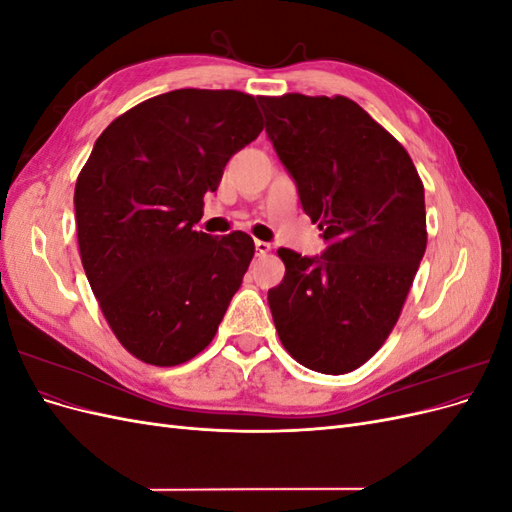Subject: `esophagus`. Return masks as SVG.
<instances>
[{
    "label": "esophagus",
    "mask_w": 512,
    "mask_h": 512,
    "mask_svg": "<svg viewBox=\"0 0 512 512\" xmlns=\"http://www.w3.org/2000/svg\"><path fill=\"white\" fill-rule=\"evenodd\" d=\"M254 247H256V256H267L271 252V245L267 241H254Z\"/></svg>",
    "instance_id": "1"
}]
</instances>
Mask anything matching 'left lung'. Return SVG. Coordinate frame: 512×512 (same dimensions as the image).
Wrapping results in <instances>:
<instances>
[{
	"label": "left lung",
	"instance_id": "obj_1",
	"mask_svg": "<svg viewBox=\"0 0 512 512\" xmlns=\"http://www.w3.org/2000/svg\"><path fill=\"white\" fill-rule=\"evenodd\" d=\"M267 136L327 250H277L269 290L284 348L307 369L348 374L393 331L421 265L425 190L395 138L344 96L258 98Z\"/></svg>",
	"mask_w": 512,
	"mask_h": 512
}]
</instances>
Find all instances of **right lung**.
Masks as SVG:
<instances>
[{
	"label": "right lung",
	"mask_w": 512,
	"mask_h": 512,
	"mask_svg": "<svg viewBox=\"0 0 512 512\" xmlns=\"http://www.w3.org/2000/svg\"><path fill=\"white\" fill-rule=\"evenodd\" d=\"M262 132L256 98L175 89L117 117L74 190L83 269L121 346L173 367L203 352L254 256L237 230L196 232L226 162Z\"/></svg>",
	"instance_id": "obj_1"
}]
</instances>
